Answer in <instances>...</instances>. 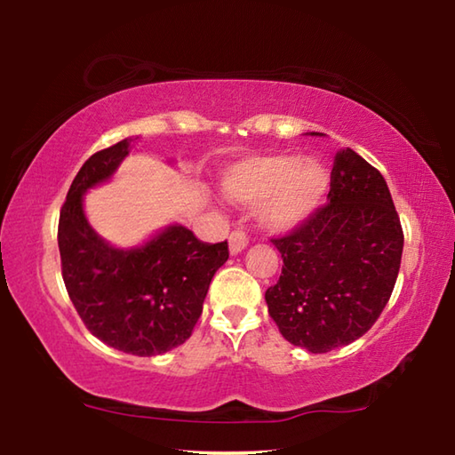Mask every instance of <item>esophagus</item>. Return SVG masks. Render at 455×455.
Returning a JSON list of instances; mask_svg holds the SVG:
<instances>
[{
	"instance_id": "1",
	"label": "esophagus",
	"mask_w": 455,
	"mask_h": 455,
	"mask_svg": "<svg viewBox=\"0 0 455 455\" xmlns=\"http://www.w3.org/2000/svg\"><path fill=\"white\" fill-rule=\"evenodd\" d=\"M246 244H249V236H246L244 230H233V233H230L228 249H230V252H233V255L244 251Z\"/></svg>"
}]
</instances>
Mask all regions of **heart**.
I'll list each match as a JSON object with an SVG mask.
<instances>
[{"instance_id":"heart-1","label":"heart","mask_w":455,"mask_h":455,"mask_svg":"<svg viewBox=\"0 0 455 455\" xmlns=\"http://www.w3.org/2000/svg\"><path fill=\"white\" fill-rule=\"evenodd\" d=\"M329 174L319 160L291 154L251 156L222 174L225 195L241 204H263L260 219L273 230H291L319 209Z\"/></svg>"}]
</instances>
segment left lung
Returning a JSON list of instances; mask_svg holds the SVG:
<instances>
[{
  "label": "left lung",
  "instance_id": "1",
  "mask_svg": "<svg viewBox=\"0 0 455 455\" xmlns=\"http://www.w3.org/2000/svg\"><path fill=\"white\" fill-rule=\"evenodd\" d=\"M327 198L289 235L271 238L283 271L265 292L281 335L311 353L343 347L373 327L403 251L387 182L351 148L335 154Z\"/></svg>",
  "mask_w": 455,
  "mask_h": 455
}]
</instances>
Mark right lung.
Segmentation results:
<instances>
[{"instance_id": "add662e5", "label": "right lung", "mask_w": 455, "mask_h": 455, "mask_svg": "<svg viewBox=\"0 0 455 455\" xmlns=\"http://www.w3.org/2000/svg\"><path fill=\"white\" fill-rule=\"evenodd\" d=\"M130 140L84 163L60 211L58 246L68 295L100 341L138 357L160 355L192 335L214 273L228 244L203 243L180 225L164 228L138 249H114L84 214V192L116 172Z\"/></svg>"}]
</instances>
